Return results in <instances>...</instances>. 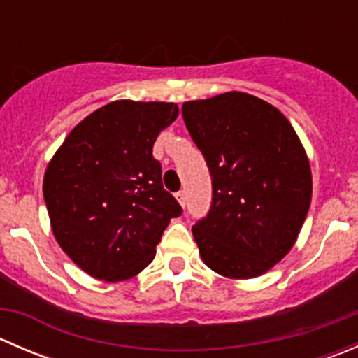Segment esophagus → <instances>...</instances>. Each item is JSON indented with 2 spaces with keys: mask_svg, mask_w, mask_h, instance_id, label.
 <instances>
[{
  "mask_svg": "<svg viewBox=\"0 0 358 358\" xmlns=\"http://www.w3.org/2000/svg\"><path fill=\"white\" fill-rule=\"evenodd\" d=\"M176 201L180 202V206H182V208H185V201H187V196H185V192H183V190H180V192H176Z\"/></svg>",
  "mask_w": 358,
  "mask_h": 358,
  "instance_id": "obj_1",
  "label": "esophagus"
}]
</instances>
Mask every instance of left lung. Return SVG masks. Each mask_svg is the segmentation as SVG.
Returning <instances> with one entry per match:
<instances>
[{"label": "left lung", "mask_w": 358, "mask_h": 358, "mask_svg": "<svg viewBox=\"0 0 358 358\" xmlns=\"http://www.w3.org/2000/svg\"><path fill=\"white\" fill-rule=\"evenodd\" d=\"M182 115L208 162L213 202L192 227L202 262L227 279L268 272L294 246L312 202V169L286 115L227 92L190 100Z\"/></svg>", "instance_id": "left-lung-1"}]
</instances>
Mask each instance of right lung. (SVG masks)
I'll return each instance as SVG.
<instances>
[{"label":"right lung","instance_id":"right-lung-1","mask_svg":"<svg viewBox=\"0 0 358 358\" xmlns=\"http://www.w3.org/2000/svg\"><path fill=\"white\" fill-rule=\"evenodd\" d=\"M176 117V103L115 100L76 124L50 159L43 196L52 232L88 275L135 277L156 256L169 220L182 215L152 156Z\"/></svg>","mask_w":358,"mask_h":358}]
</instances>
